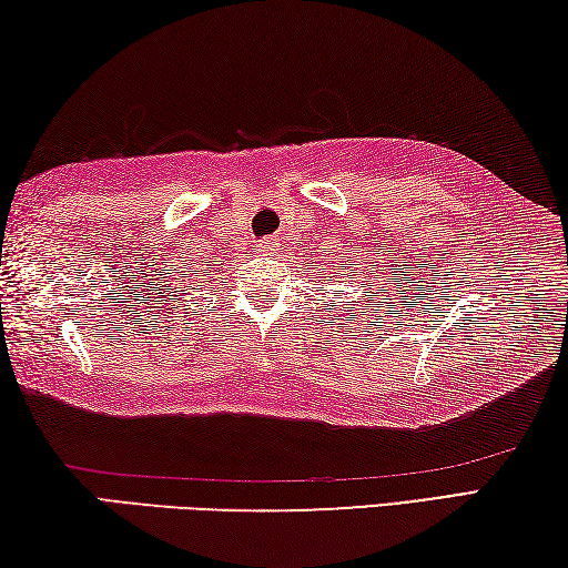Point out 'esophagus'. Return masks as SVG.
I'll use <instances>...</instances> for the list:
<instances>
[{"label":"esophagus","instance_id":"34e87169","mask_svg":"<svg viewBox=\"0 0 568 568\" xmlns=\"http://www.w3.org/2000/svg\"><path fill=\"white\" fill-rule=\"evenodd\" d=\"M276 251H278L276 239H264V241H258V244H256L258 256H276Z\"/></svg>","mask_w":568,"mask_h":568}]
</instances>
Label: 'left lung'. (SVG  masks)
<instances>
[{
    "instance_id": "left-lung-1",
    "label": "left lung",
    "mask_w": 568,
    "mask_h": 568,
    "mask_svg": "<svg viewBox=\"0 0 568 568\" xmlns=\"http://www.w3.org/2000/svg\"><path fill=\"white\" fill-rule=\"evenodd\" d=\"M349 278H352V276H349ZM369 302H372V300H369Z\"/></svg>"
}]
</instances>
